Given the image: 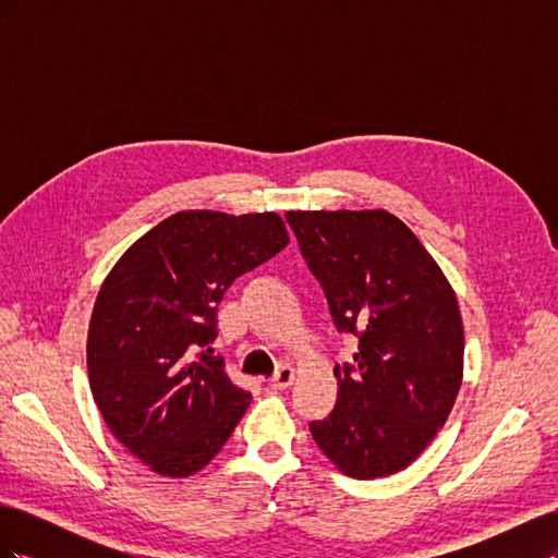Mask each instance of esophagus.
<instances>
[{
    "label": "esophagus",
    "mask_w": 558,
    "mask_h": 558,
    "mask_svg": "<svg viewBox=\"0 0 558 558\" xmlns=\"http://www.w3.org/2000/svg\"><path fill=\"white\" fill-rule=\"evenodd\" d=\"M293 381H295V369L291 365H281L275 373V377L269 379V386L277 388V391H283V388H289Z\"/></svg>",
    "instance_id": "34e87169"
}]
</instances>
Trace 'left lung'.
Wrapping results in <instances>:
<instances>
[{
	"instance_id": "8db88e82",
	"label": "left lung",
	"mask_w": 558,
	"mask_h": 558,
	"mask_svg": "<svg viewBox=\"0 0 558 558\" xmlns=\"http://www.w3.org/2000/svg\"><path fill=\"white\" fill-rule=\"evenodd\" d=\"M286 221L337 330L359 340L353 363L335 365V410L312 421V437L349 477L393 475L433 442L459 396L456 293L416 234L384 209L289 211Z\"/></svg>"
}]
</instances>
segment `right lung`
I'll return each mask as SVG.
<instances>
[{
    "label": "right lung",
    "instance_id": "obj_1",
    "mask_svg": "<svg viewBox=\"0 0 558 558\" xmlns=\"http://www.w3.org/2000/svg\"><path fill=\"white\" fill-rule=\"evenodd\" d=\"M289 244L275 211H179L134 242L97 293L88 377L113 437L162 477H189L228 442L251 393L214 356L228 286Z\"/></svg>",
    "mask_w": 558,
    "mask_h": 558
}]
</instances>
